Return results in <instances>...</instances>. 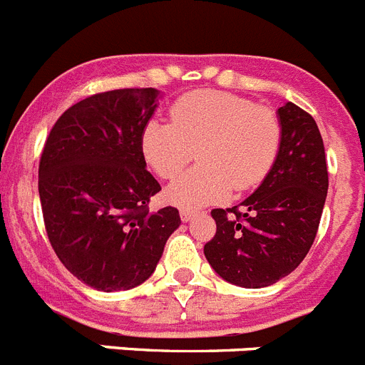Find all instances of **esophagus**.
<instances>
[{"label":"esophagus","mask_w":365,"mask_h":365,"mask_svg":"<svg viewBox=\"0 0 365 365\" xmlns=\"http://www.w3.org/2000/svg\"><path fill=\"white\" fill-rule=\"evenodd\" d=\"M197 215V210H190V208H180V219L182 221H190L192 217H195Z\"/></svg>","instance_id":"34e87169"}]
</instances>
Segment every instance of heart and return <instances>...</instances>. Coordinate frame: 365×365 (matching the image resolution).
Instances as JSON below:
<instances>
[{"instance_id": "obj_1", "label": "heart", "mask_w": 365, "mask_h": 365, "mask_svg": "<svg viewBox=\"0 0 365 365\" xmlns=\"http://www.w3.org/2000/svg\"><path fill=\"white\" fill-rule=\"evenodd\" d=\"M282 122L272 109L227 91L201 89L175 100L170 124L151 120L140 137L148 166L160 179L185 172L197 150L201 166L175 180L168 201L180 208L210 205L245 192L269 175L282 148Z\"/></svg>"}]
</instances>
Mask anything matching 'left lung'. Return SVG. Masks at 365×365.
Here are the masks:
<instances>
[{"mask_svg":"<svg viewBox=\"0 0 365 365\" xmlns=\"http://www.w3.org/2000/svg\"><path fill=\"white\" fill-rule=\"evenodd\" d=\"M278 118L283 135L272 170L240 206L212 210L217 230L205 245L212 269L245 289L272 285L302 263L327 197L324 140L314 118L292 102L278 109Z\"/></svg>","mask_w":365,"mask_h":365,"instance_id":"left-lung-1","label":"left lung"}]
</instances>
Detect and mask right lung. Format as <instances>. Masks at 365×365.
<instances>
[{
	"label": "right lung",
	"instance_id": "obj_1",
	"mask_svg": "<svg viewBox=\"0 0 365 365\" xmlns=\"http://www.w3.org/2000/svg\"><path fill=\"white\" fill-rule=\"evenodd\" d=\"M159 91L115 89L71 106L41 151L38 192L58 259L96 291L146 282L179 228L173 206L150 212L160 185L146 170L140 137Z\"/></svg>",
	"mask_w": 365,
	"mask_h": 365
}]
</instances>
